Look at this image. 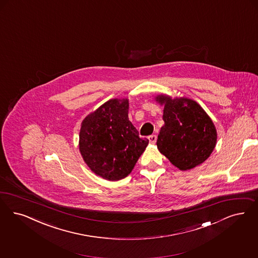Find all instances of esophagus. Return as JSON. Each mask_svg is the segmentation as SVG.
I'll list each match as a JSON object with an SVG mask.
<instances>
[{
  "mask_svg": "<svg viewBox=\"0 0 258 258\" xmlns=\"http://www.w3.org/2000/svg\"><path fill=\"white\" fill-rule=\"evenodd\" d=\"M148 138H149L150 143H151V144H154V143L156 142V139H157V137H156V135H155V134L150 135Z\"/></svg>",
  "mask_w": 258,
  "mask_h": 258,
  "instance_id": "34e87169",
  "label": "esophagus"
}]
</instances>
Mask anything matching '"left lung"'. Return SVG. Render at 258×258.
<instances>
[{
  "mask_svg": "<svg viewBox=\"0 0 258 258\" xmlns=\"http://www.w3.org/2000/svg\"><path fill=\"white\" fill-rule=\"evenodd\" d=\"M165 104L157 138V148L172 165L181 170L194 169L209 158L215 147L217 134L213 121L196 101L156 98Z\"/></svg>",
  "mask_w": 258,
  "mask_h": 258,
  "instance_id": "left-lung-1",
  "label": "left lung"
}]
</instances>
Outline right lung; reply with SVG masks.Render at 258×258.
<instances>
[{
  "mask_svg": "<svg viewBox=\"0 0 258 258\" xmlns=\"http://www.w3.org/2000/svg\"><path fill=\"white\" fill-rule=\"evenodd\" d=\"M127 111V99H112L82 123L81 154L93 172L109 181L126 177L149 144L139 136Z\"/></svg>",
  "mask_w": 258,
  "mask_h": 258,
  "instance_id": "right-lung-1",
  "label": "right lung"
}]
</instances>
